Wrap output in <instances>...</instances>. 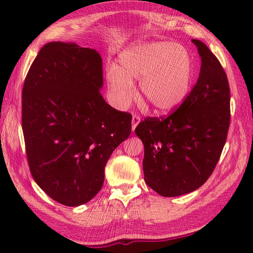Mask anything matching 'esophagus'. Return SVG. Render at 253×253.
Listing matches in <instances>:
<instances>
[{
	"instance_id": "34e87169",
	"label": "esophagus",
	"mask_w": 253,
	"mask_h": 253,
	"mask_svg": "<svg viewBox=\"0 0 253 253\" xmlns=\"http://www.w3.org/2000/svg\"><path fill=\"white\" fill-rule=\"evenodd\" d=\"M140 116L137 115V114H133L132 115V120H131V123H132V130H135V128L137 127V125L139 123H140Z\"/></svg>"
}]
</instances>
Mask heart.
<instances>
[{"label": "heart", "instance_id": "1", "mask_svg": "<svg viewBox=\"0 0 253 253\" xmlns=\"http://www.w3.org/2000/svg\"><path fill=\"white\" fill-rule=\"evenodd\" d=\"M118 62L120 66H107L106 77L120 107L135 96L133 79H139L142 98L159 113L174 111L189 93L192 64L185 47L169 42L136 43L121 53Z\"/></svg>", "mask_w": 253, "mask_h": 253}]
</instances>
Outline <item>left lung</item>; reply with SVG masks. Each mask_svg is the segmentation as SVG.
Returning <instances> with one entry per match:
<instances>
[{
    "label": "left lung",
    "instance_id": "8db88e82",
    "mask_svg": "<svg viewBox=\"0 0 253 253\" xmlns=\"http://www.w3.org/2000/svg\"><path fill=\"white\" fill-rule=\"evenodd\" d=\"M197 84L168 116L146 117L136 127L144 147V180L163 197L198 189L212 175L226 142L230 123L228 79L217 57L200 40Z\"/></svg>",
    "mask_w": 253,
    "mask_h": 253
}]
</instances>
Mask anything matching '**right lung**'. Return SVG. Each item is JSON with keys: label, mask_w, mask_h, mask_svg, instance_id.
Listing matches in <instances>:
<instances>
[{"label": "right lung", "mask_w": 253, "mask_h": 253, "mask_svg": "<svg viewBox=\"0 0 253 253\" xmlns=\"http://www.w3.org/2000/svg\"><path fill=\"white\" fill-rule=\"evenodd\" d=\"M98 52L73 42L41 47L25 78L21 127L35 181L67 207L90 201L113 151L129 137L131 114L113 109Z\"/></svg>", "instance_id": "1"}]
</instances>
